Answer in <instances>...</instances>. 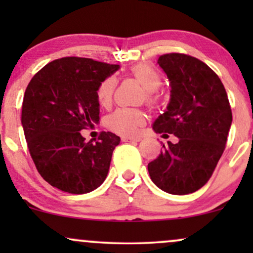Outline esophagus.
<instances>
[{
    "mask_svg": "<svg viewBox=\"0 0 253 253\" xmlns=\"http://www.w3.org/2000/svg\"><path fill=\"white\" fill-rule=\"evenodd\" d=\"M121 140L123 141H140V138L139 136H123L121 138Z\"/></svg>",
    "mask_w": 253,
    "mask_h": 253,
    "instance_id": "1",
    "label": "esophagus"
}]
</instances>
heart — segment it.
Listing matches in <instances>:
<instances>
[{
    "label": "heart",
    "mask_w": 253,
    "mask_h": 253,
    "mask_svg": "<svg viewBox=\"0 0 253 253\" xmlns=\"http://www.w3.org/2000/svg\"><path fill=\"white\" fill-rule=\"evenodd\" d=\"M130 75L144 86L145 102L153 107L159 102V86L162 84V76L155 66L146 63H139L132 66ZM117 78L106 77L101 81L96 89V98L101 106H108L112 102L113 95L117 88ZM145 114L140 109L119 108L106 119V127L112 132L120 135H132L144 126Z\"/></svg>",
    "instance_id": "heart-1"
}]
</instances>
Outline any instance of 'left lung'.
<instances>
[{
  "label": "left lung",
  "instance_id": "obj_1",
  "mask_svg": "<svg viewBox=\"0 0 253 253\" xmlns=\"http://www.w3.org/2000/svg\"><path fill=\"white\" fill-rule=\"evenodd\" d=\"M158 64L170 81L171 98L153 129L176 135L178 141L163 145L147 169L159 189L185 195L213 175L227 141L232 110L225 86L207 64L183 53L163 54Z\"/></svg>",
  "mask_w": 253,
  "mask_h": 253
}]
</instances>
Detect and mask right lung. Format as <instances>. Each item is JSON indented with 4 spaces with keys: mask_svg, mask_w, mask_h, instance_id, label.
Segmentation results:
<instances>
[{
    "mask_svg": "<svg viewBox=\"0 0 253 253\" xmlns=\"http://www.w3.org/2000/svg\"><path fill=\"white\" fill-rule=\"evenodd\" d=\"M119 69L90 58L64 57L48 63L26 88L21 124L38 172L52 187L86 194L102 184L120 138L101 132L94 144L80 130L100 120L96 89Z\"/></svg>",
    "mask_w": 253,
    "mask_h": 253,
    "instance_id": "1",
    "label": "right lung"
}]
</instances>
